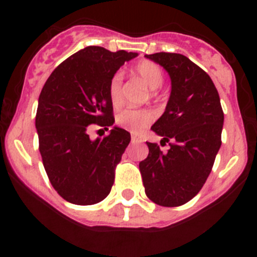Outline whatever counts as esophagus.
Masks as SVG:
<instances>
[{
	"mask_svg": "<svg viewBox=\"0 0 257 257\" xmlns=\"http://www.w3.org/2000/svg\"><path fill=\"white\" fill-rule=\"evenodd\" d=\"M142 142H143L142 137L136 136V134H133V136H132V143H142Z\"/></svg>",
	"mask_w": 257,
	"mask_h": 257,
	"instance_id": "obj_1",
	"label": "esophagus"
}]
</instances>
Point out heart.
<instances>
[{"label": "heart", "instance_id": "b5f03b06", "mask_svg": "<svg viewBox=\"0 0 257 257\" xmlns=\"http://www.w3.org/2000/svg\"><path fill=\"white\" fill-rule=\"evenodd\" d=\"M134 72L150 89H153L152 95L155 97L157 95L155 89L159 88L164 80V73L160 66H158L154 62L143 61L137 64ZM108 94L114 108H119L123 104V74L120 72L115 73L110 78L109 85H108ZM154 112L147 108H143V109L126 108L116 114L115 121L120 128H124L131 133L139 134L154 121Z\"/></svg>", "mask_w": 257, "mask_h": 257}]
</instances>
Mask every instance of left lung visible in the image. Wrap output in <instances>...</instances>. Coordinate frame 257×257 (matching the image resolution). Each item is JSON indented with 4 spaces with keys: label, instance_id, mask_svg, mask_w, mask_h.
<instances>
[{
    "label": "left lung",
    "instance_id": "8db88e82",
    "mask_svg": "<svg viewBox=\"0 0 257 257\" xmlns=\"http://www.w3.org/2000/svg\"><path fill=\"white\" fill-rule=\"evenodd\" d=\"M145 57L164 67L172 79L165 112L152 131L169 143L162 152L147 142L149 154L139 163L145 194L153 203L174 208L190 201L205 184L221 145L224 112L209 74L188 57L159 52Z\"/></svg>",
    "mask_w": 257,
    "mask_h": 257
}]
</instances>
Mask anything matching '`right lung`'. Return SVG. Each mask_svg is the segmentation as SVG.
<instances>
[{
  "instance_id": "right-lung-1",
  "label": "right lung",
  "mask_w": 257,
  "mask_h": 257,
  "mask_svg": "<svg viewBox=\"0 0 257 257\" xmlns=\"http://www.w3.org/2000/svg\"><path fill=\"white\" fill-rule=\"evenodd\" d=\"M137 56L89 46L62 62L41 90L38 149L52 186L69 203L93 205L110 193L131 134L115 126L103 139L92 141L89 132L113 125L109 80Z\"/></svg>"
}]
</instances>
